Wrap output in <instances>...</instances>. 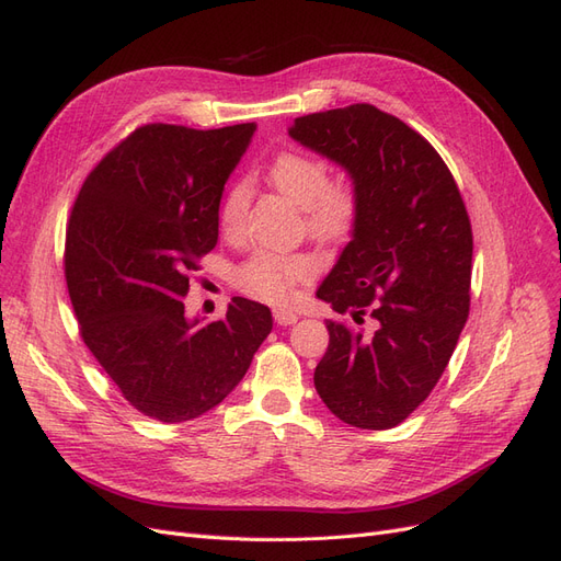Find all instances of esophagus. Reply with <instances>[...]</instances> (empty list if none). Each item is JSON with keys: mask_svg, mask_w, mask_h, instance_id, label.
Instances as JSON below:
<instances>
[{"mask_svg": "<svg viewBox=\"0 0 561 561\" xmlns=\"http://www.w3.org/2000/svg\"><path fill=\"white\" fill-rule=\"evenodd\" d=\"M274 318H276L278 325H293V322L299 320V316L290 309H274Z\"/></svg>", "mask_w": 561, "mask_h": 561, "instance_id": "1", "label": "esophagus"}]
</instances>
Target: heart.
Returning <instances> with one entry per match:
<instances>
[{
    "label": "heart",
    "instance_id": "1",
    "mask_svg": "<svg viewBox=\"0 0 561 561\" xmlns=\"http://www.w3.org/2000/svg\"><path fill=\"white\" fill-rule=\"evenodd\" d=\"M268 182L301 210L304 227L316 241H336L353 227L358 215V194L348 182H332L325 159L307 151H280L268 165ZM250 184H231L219 225L227 236H239L245 227ZM311 276V262L301 254L257 252L236 271V283L254 299L278 304L293 295L295 285Z\"/></svg>",
    "mask_w": 561,
    "mask_h": 561
}]
</instances>
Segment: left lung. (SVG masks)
<instances>
[{
	"label": "left lung",
	"mask_w": 561,
	"mask_h": 561,
	"mask_svg": "<svg viewBox=\"0 0 561 561\" xmlns=\"http://www.w3.org/2000/svg\"><path fill=\"white\" fill-rule=\"evenodd\" d=\"M287 133L342 165L358 194L351 241L316 293L353 325L328 320L316 390L348 426L393 428L431 396L468 320L461 192L433 145L375 105L299 116Z\"/></svg>",
	"instance_id": "left-lung-1"
}]
</instances>
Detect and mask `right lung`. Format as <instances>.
<instances>
[{
  "label": "right lung",
  "instance_id": "add662e5",
  "mask_svg": "<svg viewBox=\"0 0 561 561\" xmlns=\"http://www.w3.org/2000/svg\"><path fill=\"white\" fill-rule=\"evenodd\" d=\"M254 128L140 126L93 168L67 225L83 344L135 410L163 423L222 402L274 328L268 307L245 297L215 322L190 318L182 301L217 245L225 182Z\"/></svg>",
  "mask_w": 561,
  "mask_h": 561
}]
</instances>
